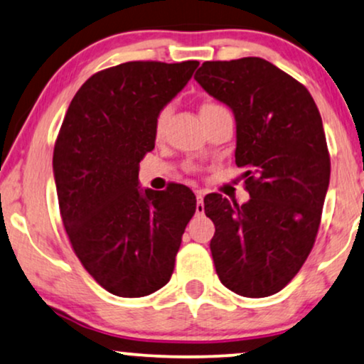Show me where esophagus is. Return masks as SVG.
Segmentation results:
<instances>
[{"label":"esophagus","instance_id":"obj_1","mask_svg":"<svg viewBox=\"0 0 364 364\" xmlns=\"http://www.w3.org/2000/svg\"><path fill=\"white\" fill-rule=\"evenodd\" d=\"M196 213L203 215L205 213V205H203V191H196Z\"/></svg>","mask_w":364,"mask_h":364}]
</instances>
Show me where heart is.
<instances>
[{
	"mask_svg": "<svg viewBox=\"0 0 364 364\" xmlns=\"http://www.w3.org/2000/svg\"><path fill=\"white\" fill-rule=\"evenodd\" d=\"M211 109H222V105L206 102L201 105L200 112H203V110H211ZM166 121H168V110H163V112H159V116H158V119H156V124H154V132L158 137L163 134L164 126H166Z\"/></svg>",
	"mask_w": 364,
	"mask_h": 364,
	"instance_id": "heart-1",
	"label": "heart"
}]
</instances>
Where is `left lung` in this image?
<instances>
[{
	"instance_id": "8db88e82",
	"label": "left lung",
	"mask_w": 364,
	"mask_h": 364,
	"mask_svg": "<svg viewBox=\"0 0 364 364\" xmlns=\"http://www.w3.org/2000/svg\"><path fill=\"white\" fill-rule=\"evenodd\" d=\"M195 80L237 122L247 203L205 196L216 274L238 296L282 291L311 254L329 186L323 119L309 90L259 57L205 62Z\"/></svg>"
}]
</instances>
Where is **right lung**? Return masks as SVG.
<instances>
[{"mask_svg": "<svg viewBox=\"0 0 364 364\" xmlns=\"http://www.w3.org/2000/svg\"><path fill=\"white\" fill-rule=\"evenodd\" d=\"M200 63L126 62L90 77L72 99L53 149V176L73 252L105 291L142 297L171 279L196 211L190 188L141 190L154 124Z\"/></svg>", "mask_w": 364, "mask_h": 364, "instance_id": "1", "label": "right lung"}]
</instances>
